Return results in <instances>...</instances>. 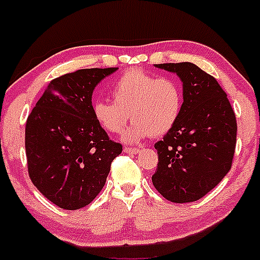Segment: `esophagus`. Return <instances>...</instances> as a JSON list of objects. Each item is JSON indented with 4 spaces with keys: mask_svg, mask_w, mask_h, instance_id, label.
<instances>
[{
    "mask_svg": "<svg viewBox=\"0 0 260 260\" xmlns=\"http://www.w3.org/2000/svg\"><path fill=\"white\" fill-rule=\"evenodd\" d=\"M139 151H140L139 148H124V152H126V154H138Z\"/></svg>",
    "mask_w": 260,
    "mask_h": 260,
    "instance_id": "1",
    "label": "esophagus"
}]
</instances>
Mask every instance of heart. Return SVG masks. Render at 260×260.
Returning a JSON list of instances; mask_svg holds the SVG:
<instances>
[{"instance_id": "heart-1", "label": "heart", "mask_w": 260, "mask_h": 260, "mask_svg": "<svg viewBox=\"0 0 260 260\" xmlns=\"http://www.w3.org/2000/svg\"><path fill=\"white\" fill-rule=\"evenodd\" d=\"M114 101L99 100L92 105L96 122L111 134H124L126 143H136L148 136L165 135L176 125L183 111V89L171 77H156L138 70L122 74L111 87Z\"/></svg>"}]
</instances>
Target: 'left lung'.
<instances>
[{"instance_id":"8db88e82","label":"left lung","mask_w":260,"mask_h":260,"mask_svg":"<svg viewBox=\"0 0 260 260\" xmlns=\"http://www.w3.org/2000/svg\"><path fill=\"white\" fill-rule=\"evenodd\" d=\"M183 82L180 119L155 144V189L173 203H191L215 188L232 168L237 120L225 91L191 62L159 63Z\"/></svg>"}]
</instances>
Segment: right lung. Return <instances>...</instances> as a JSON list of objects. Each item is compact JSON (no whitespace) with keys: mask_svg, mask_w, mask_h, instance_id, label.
Masks as SVG:
<instances>
[{"mask_svg":"<svg viewBox=\"0 0 260 260\" xmlns=\"http://www.w3.org/2000/svg\"><path fill=\"white\" fill-rule=\"evenodd\" d=\"M117 68L82 69L52 80L26 122L28 175L45 198L66 210L89 205L101 191L122 145L92 114L96 85Z\"/></svg>","mask_w":260,"mask_h":260,"instance_id":"1","label":"right lung"}]
</instances>
